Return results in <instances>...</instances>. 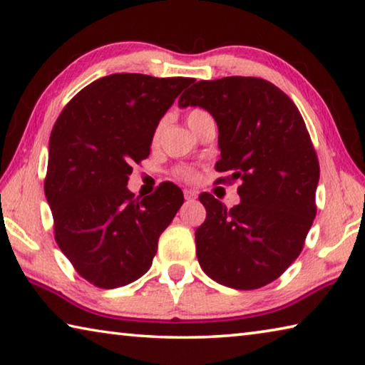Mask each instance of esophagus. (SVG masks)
Listing matches in <instances>:
<instances>
[{
    "instance_id": "1",
    "label": "esophagus",
    "mask_w": 365,
    "mask_h": 365,
    "mask_svg": "<svg viewBox=\"0 0 365 365\" xmlns=\"http://www.w3.org/2000/svg\"><path fill=\"white\" fill-rule=\"evenodd\" d=\"M183 196L187 201H193L197 197V191L195 190H183Z\"/></svg>"
}]
</instances>
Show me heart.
Wrapping results in <instances>:
<instances>
[{"label":"heart","mask_w":365,"mask_h":365,"mask_svg":"<svg viewBox=\"0 0 365 365\" xmlns=\"http://www.w3.org/2000/svg\"><path fill=\"white\" fill-rule=\"evenodd\" d=\"M201 114H206V113H205V110H201V109L190 110L188 115H187V120L195 119V117L201 115ZM158 135H159V128H158L156 132H154V138H158ZM177 175L185 178V180H195V178H196V172H195L193 169H190V168H182V169L177 170Z\"/></svg>","instance_id":"b5f03b06"}]
</instances>
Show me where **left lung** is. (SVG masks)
Here are the masks:
<instances>
[{
    "label": "left lung",
    "instance_id": "obj_1",
    "mask_svg": "<svg viewBox=\"0 0 365 365\" xmlns=\"http://www.w3.org/2000/svg\"><path fill=\"white\" fill-rule=\"evenodd\" d=\"M178 106H200L214 117L215 169L242 182L232 209L200 195L207 212L195 232L201 269L235 289L267 285L299 256L316 217L320 170L306 123L280 88L257 77L201 80Z\"/></svg>",
    "mask_w": 365,
    "mask_h": 365
}]
</instances>
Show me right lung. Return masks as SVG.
Here are the masks:
<instances>
[{
    "label": "right lung",
    "mask_w": 365,
    "mask_h": 365,
    "mask_svg": "<svg viewBox=\"0 0 365 365\" xmlns=\"http://www.w3.org/2000/svg\"><path fill=\"white\" fill-rule=\"evenodd\" d=\"M191 82L110 73L78 91L54 123L45 180L54 238L96 287H123L145 275L160 233L183 205L174 183L143 200L127 183L132 165L150 156L159 120Z\"/></svg>",
    "instance_id": "right-lung-1"
}]
</instances>
